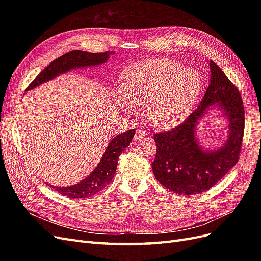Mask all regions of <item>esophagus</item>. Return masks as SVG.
Masks as SVG:
<instances>
[{
	"label": "esophagus",
	"mask_w": 261,
	"mask_h": 261,
	"mask_svg": "<svg viewBox=\"0 0 261 261\" xmlns=\"http://www.w3.org/2000/svg\"><path fill=\"white\" fill-rule=\"evenodd\" d=\"M147 135V134L143 130V129H138L135 134V139L138 140V139H143L145 136Z\"/></svg>",
	"instance_id": "1"
}]
</instances>
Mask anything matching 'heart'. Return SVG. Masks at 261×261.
I'll return each instance as SVG.
<instances>
[{
    "label": "heart",
    "mask_w": 261,
    "mask_h": 261,
    "mask_svg": "<svg viewBox=\"0 0 261 261\" xmlns=\"http://www.w3.org/2000/svg\"><path fill=\"white\" fill-rule=\"evenodd\" d=\"M202 88L198 72L171 60L140 61L126 68L116 102L124 112L136 113L146 105V117L154 127L168 128L185 120Z\"/></svg>",
    "instance_id": "obj_1"
}]
</instances>
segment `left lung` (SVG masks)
Wrapping results in <instances>:
<instances>
[{
	"label": "left lung",
	"mask_w": 261,
	"mask_h": 261,
	"mask_svg": "<svg viewBox=\"0 0 261 261\" xmlns=\"http://www.w3.org/2000/svg\"><path fill=\"white\" fill-rule=\"evenodd\" d=\"M210 84L200 105L177 127L154 135L153 174L160 184L181 195H195L215 186L238 163L245 126L240 91L215 62H209ZM223 112L229 123L223 146L204 149L196 138V125L210 108Z\"/></svg>",
	"instance_id": "8db88e82"
}]
</instances>
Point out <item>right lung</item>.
Instances as JSON below:
<instances>
[{
  "mask_svg": "<svg viewBox=\"0 0 261 261\" xmlns=\"http://www.w3.org/2000/svg\"><path fill=\"white\" fill-rule=\"evenodd\" d=\"M111 54H114V51L91 53L76 50L67 52L52 61L50 65L46 66L35 78L33 83L27 87L26 90L34 89L37 86L51 81L59 75L65 74L72 69L92 67L103 64ZM134 135H135V129H129L112 138L106 149L105 154L102 155L99 164L97 165V168L80 183L67 187H58L52 185L49 186L55 189L61 195L73 199L88 198V197L99 193L112 180L117 168L118 156L121 155L126 147L129 146Z\"/></svg>",
  "mask_w": 261,
  "mask_h": 261,
  "instance_id": "obj_1",
  "label": "right lung"
}]
</instances>
